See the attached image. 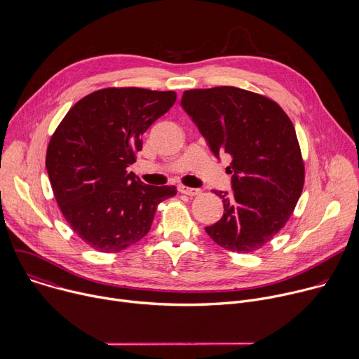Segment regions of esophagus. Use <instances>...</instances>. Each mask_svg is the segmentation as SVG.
Instances as JSON below:
<instances>
[{
	"label": "esophagus",
	"mask_w": 359,
	"mask_h": 359,
	"mask_svg": "<svg viewBox=\"0 0 359 359\" xmlns=\"http://www.w3.org/2000/svg\"><path fill=\"white\" fill-rule=\"evenodd\" d=\"M179 191L183 193V194H187V196H198L201 193L200 189H194V187H186V186H180L179 187Z\"/></svg>",
	"instance_id": "obj_1"
}]
</instances>
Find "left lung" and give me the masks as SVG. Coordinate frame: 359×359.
Returning <instances> with one entry per match:
<instances>
[{
  "instance_id": "left-lung-1",
  "label": "left lung",
  "mask_w": 359,
  "mask_h": 359,
  "mask_svg": "<svg viewBox=\"0 0 359 359\" xmlns=\"http://www.w3.org/2000/svg\"><path fill=\"white\" fill-rule=\"evenodd\" d=\"M182 108L213 155H230L233 193L223 217L206 227L220 247L251 252L287 223L304 187V162L295 129L274 100L234 86L184 90Z\"/></svg>"
}]
</instances>
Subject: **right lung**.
Listing matches in <instances>:
<instances>
[{
	"label": "right lung",
	"mask_w": 359,
	"mask_h": 359,
	"mask_svg": "<svg viewBox=\"0 0 359 359\" xmlns=\"http://www.w3.org/2000/svg\"><path fill=\"white\" fill-rule=\"evenodd\" d=\"M176 102L173 90L105 88L65 115L46 150V172L71 229L100 252H119L150 230L175 186L144 184L128 166L142 135Z\"/></svg>",
	"instance_id": "obj_1"
}]
</instances>
